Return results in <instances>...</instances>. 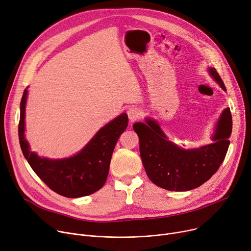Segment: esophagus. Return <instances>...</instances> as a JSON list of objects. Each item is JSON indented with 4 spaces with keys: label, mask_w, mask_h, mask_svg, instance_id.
Wrapping results in <instances>:
<instances>
[{
    "label": "esophagus",
    "mask_w": 251,
    "mask_h": 251,
    "mask_svg": "<svg viewBox=\"0 0 251 251\" xmlns=\"http://www.w3.org/2000/svg\"><path fill=\"white\" fill-rule=\"evenodd\" d=\"M127 115H128L129 122L133 123V122L138 121V120L141 118L142 112H141L140 108H138V107H136V106H130V107L127 109Z\"/></svg>",
    "instance_id": "esophagus-1"
}]
</instances>
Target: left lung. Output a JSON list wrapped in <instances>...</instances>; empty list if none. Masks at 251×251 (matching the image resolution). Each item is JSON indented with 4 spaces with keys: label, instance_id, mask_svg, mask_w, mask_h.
Here are the masks:
<instances>
[{
    "label": "left lung",
    "instance_id": "1",
    "mask_svg": "<svg viewBox=\"0 0 251 251\" xmlns=\"http://www.w3.org/2000/svg\"><path fill=\"white\" fill-rule=\"evenodd\" d=\"M208 72L226 91L216 69L209 67ZM132 127L140 139L141 158L150 180L166 190L180 192L201 186L217 172L230 144L232 117L226 107L211 136L213 143L190 150L169 141L155 120L147 118L146 124L136 123Z\"/></svg>",
    "mask_w": 251,
    "mask_h": 251
}]
</instances>
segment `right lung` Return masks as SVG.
Instances as JSON below:
<instances>
[{
    "label": "right lung",
    "instance_id": "obj_1",
    "mask_svg": "<svg viewBox=\"0 0 251 251\" xmlns=\"http://www.w3.org/2000/svg\"><path fill=\"white\" fill-rule=\"evenodd\" d=\"M27 95L26 88L20 104L19 141L25 159L36 175L57 194L67 198L88 196L102 188L107 179L114 147L128 125L127 114L122 113L102 126L76 155L56 160L42 158L30 151L25 138Z\"/></svg>",
    "mask_w": 251,
    "mask_h": 251
}]
</instances>
